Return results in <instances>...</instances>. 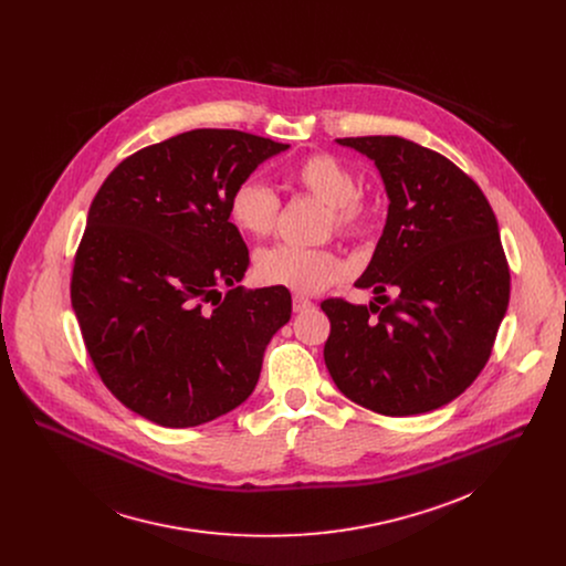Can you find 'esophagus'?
I'll return each mask as SVG.
<instances>
[{
    "mask_svg": "<svg viewBox=\"0 0 566 566\" xmlns=\"http://www.w3.org/2000/svg\"><path fill=\"white\" fill-rule=\"evenodd\" d=\"M314 307V303L307 298V296H301V294H294V312H305Z\"/></svg>",
    "mask_w": 566,
    "mask_h": 566,
    "instance_id": "1",
    "label": "esophagus"
}]
</instances>
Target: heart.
Instances as JSON below:
<instances>
[{"instance_id": "1", "label": "heart", "mask_w": 566, "mask_h": 566, "mask_svg": "<svg viewBox=\"0 0 566 566\" xmlns=\"http://www.w3.org/2000/svg\"><path fill=\"white\" fill-rule=\"evenodd\" d=\"M287 180L296 189L326 205L328 227L342 238H366L375 229L377 211L359 191L355 171L342 159L328 153H314L290 169ZM229 216L235 229L245 235L268 238L279 224L281 200L268 185L259 180H243L231 196ZM254 272L265 285L314 294L335 283L344 268L339 256L328 248L276 243L259 250Z\"/></svg>"}]
</instances>
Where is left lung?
<instances>
[{
  "mask_svg": "<svg viewBox=\"0 0 566 566\" xmlns=\"http://www.w3.org/2000/svg\"><path fill=\"white\" fill-rule=\"evenodd\" d=\"M388 191L384 235L357 287L386 307L326 298L324 364L353 403L411 416L458 399L484 370L510 301L496 218L478 182L403 137H346Z\"/></svg>",
  "mask_w": 566,
  "mask_h": 566,
  "instance_id": "1",
  "label": "left lung"
}]
</instances>
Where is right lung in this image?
Wrapping results in <instances>:
<instances>
[{
  "mask_svg": "<svg viewBox=\"0 0 566 566\" xmlns=\"http://www.w3.org/2000/svg\"><path fill=\"white\" fill-rule=\"evenodd\" d=\"M287 144L198 128L119 163L95 193L72 307L117 401L163 427H196L254 390L290 321L287 287L238 285L250 256L229 220L238 185ZM220 286L230 292L221 298Z\"/></svg>",
  "mask_w": 566,
  "mask_h": 566,
  "instance_id": "obj_1",
  "label": "right lung"
}]
</instances>
